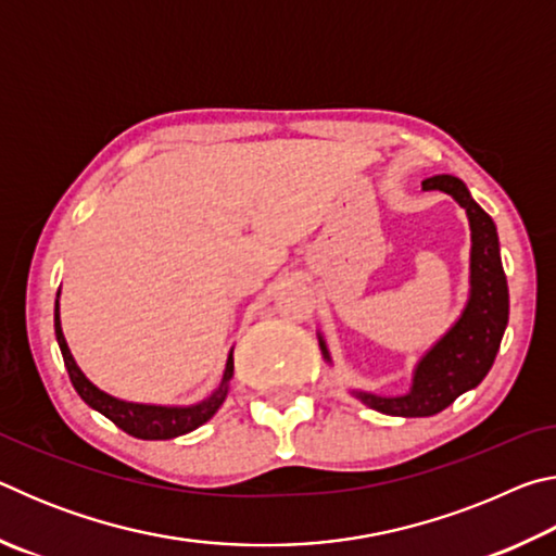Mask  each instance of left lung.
<instances>
[{
  "mask_svg": "<svg viewBox=\"0 0 556 556\" xmlns=\"http://www.w3.org/2000/svg\"><path fill=\"white\" fill-rule=\"evenodd\" d=\"M425 191H444L466 208L470 223V296L458 321L421 357L414 370L412 390L400 397H382L372 392H353L368 407L392 417H431L446 409L458 394L473 390L493 368L501 348L510 299L501 262L495 223L481 205L470 199L466 184L456 176L441 174L421 181ZM326 361H331L324 338H318Z\"/></svg>",
  "mask_w": 556,
  "mask_h": 556,
  "instance_id": "obj_1",
  "label": "left lung"
}]
</instances>
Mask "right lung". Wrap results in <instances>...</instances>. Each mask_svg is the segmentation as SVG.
Here are the masks:
<instances>
[{"instance_id":"right-lung-1","label":"right lung","mask_w":556,"mask_h":556,"mask_svg":"<svg viewBox=\"0 0 556 556\" xmlns=\"http://www.w3.org/2000/svg\"><path fill=\"white\" fill-rule=\"evenodd\" d=\"M53 321H55V338H59V345L63 353V363L65 368H68L75 392L80 394V400L86 402L88 407L105 414L112 425H117L122 431H127L129 437L154 441V439H174V437L188 434V431L205 425V421L220 409L225 397H228V382L232 378V353L228 357V365H225L220 388L215 390L208 400L191 404V407H156V404H137V402H125V400L112 397V394L98 390L96 384L83 375L78 365H75L73 355L68 351V343H65L63 331H61L59 301H55Z\"/></svg>"}]
</instances>
